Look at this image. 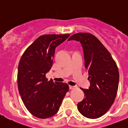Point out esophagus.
Segmentation results:
<instances>
[{
	"label": "esophagus",
	"mask_w": 128,
	"mask_h": 128,
	"mask_svg": "<svg viewBox=\"0 0 128 128\" xmlns=\"http://www.w3.org/2000/svg\"><path fill=\"white\" fill-rule=\"evenodd\" d=\"M70 90H72V89H73V88H75V86H71V85H70Z\"/></svg>",
	"instance_id": "1"
}]
</instances>
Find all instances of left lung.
<instances>
[{"label": "left lung", "mask_w": 128, "mask_h": 128, "mask_svg": "<svg viewBox=\"0 0 128 128\" xmlns=\"http://www.w3.org/2000/svg\"><path fill=\"white\" fill-rule=\"evenodd\" d=\"M70 40L82 45L90 83L88 89L81 88L84 96L78 104V109L83 116L96 119L106 114L114 103L119 85L118 66L109 52L93 34L76 33L68 39Z\"/></svg>", "instance_id": "obj_1"}]
</instances>
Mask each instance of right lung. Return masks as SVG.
Masks as SVG:
<instances>
[{
	"mask_svg": "<svg viewBox=\"0 0 128 128\" xmlns=\"http://www.w3.org/2000/svg\"><path fill=\"white\" fill-rule=\"evenodd\" d=\"M70 34H45L38 37L22 54L18 66V84L21 99L30 112L46 119L58 112L67 83L48 81L46 74L53 64L55 50Z\"/></svg>",
	"mask_w": 128,
	"mask_h": 128,
	"instance_id": "obj_1",
	"label": "right lung"
}]
</instances>
